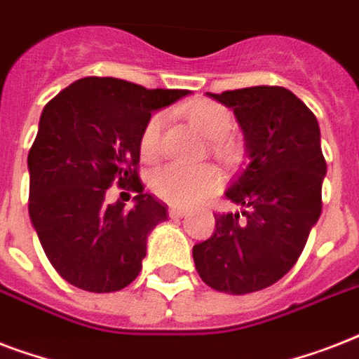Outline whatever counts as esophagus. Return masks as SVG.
<instances>
[{"instance_id": "34e87169", "label": "esophagus", "mask_w": 359, "mask_h": 359, "mask_svg": "<svg viewBox=\"0 0 359 359\" xmlns=\"http://www.w3.org/2000/svg\"><path fill=\"white\" fill-rule=\"evenodd\" d=\"M184 216H188V208H180V207L169 208V218L179 219V218H184Z\"/></svg>"}]
</instances>
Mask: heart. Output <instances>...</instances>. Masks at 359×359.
Listing matches in <instances>:
<instances>
[{"mask_svg":"<svg viewBox=\"0 0 359 359\" xmlns=\"http://www.w3.org/2000/svg\"><path fill=\"white\" fill-rule=\"evenodd\" d=\"M186 117L199 132L210 140V149L225 162H233L240 154L238 143L231 137L235 119L225 106L212 100H196L186 108ZM163 115L152 114L140 134L141 160L154 162L160 154ZM222 184L218 169L212 165H180L168 163L152 171L149 186L152 194L175 207H190L214 194Z\"/></svg>","mask_w":359,"mask_h":359,"instance_id":"b5f03b06","label":"heart"}]
</instances>
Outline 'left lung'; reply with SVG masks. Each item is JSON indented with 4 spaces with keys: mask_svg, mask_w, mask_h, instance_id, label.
Listing matches in <instances>:
<instances>
[{
    "mask_svg": "<svg viewBox=\"0 0 359 359\" xmlns=\"http://www.w3.org/2000/svg\"><path fill=\"white\" fill-rule=\"evenodd\" d=\"M207 95L233 108L250 160L225 191L245 210L214 214L212 236L194 245V261L214 290L248 294L294 266L320 216L326 175L320 130L311 109L285 87Z\"/></svg>",
    "mask_w": 359,
    "mask_h": 359,
    "instance_id": "obj_1",
    "label": "left lung"
}]
</instances>
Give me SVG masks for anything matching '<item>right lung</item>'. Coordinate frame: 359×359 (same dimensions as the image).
<instances>
[{"label": "right lung", "instance_id": "right-lung-1", "mask_svg": "<svg viewBox=\"0 0 359 359\" xmlns=\"http://www.w3.org/2000/svg\"><path fill=\"white\" fill-rule=\"evenodd\" d=\"M186 95L87 76L44 106L27 154L29 218L65 281L115 292L137 278L147 236L168 219V205L143 194L140 134L154 109ZM114 184L135 191L134 208L105 203Z\"/></svg>", "mask_w": 359, "mask_h": 359}]
</instances>
